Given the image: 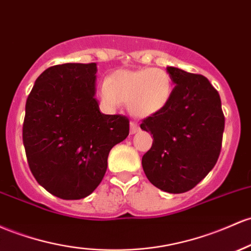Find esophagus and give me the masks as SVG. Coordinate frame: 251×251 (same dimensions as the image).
<instances>
[{"label": "esophagus", "instance_id": "34e87169", "mask_svg": "<svg viewBox=\"0 0 251 251\" xmlns=\"http://www.w3.org/2000/svg\"><path fill=\"white\" fill-rule=\"evenodd\" d=\"M139 131V126L137 125V123H134V121H131L130 124V133L131 134H134L137 133V132Z\"/></svg>", "mask_w": 251, "mask_h": 251}]
</instances>
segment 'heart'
<instances>
[{
  "mask_svg": "<svg viewBox=\"0 0 251 251\" xmlns=\"http://www.w3.org/2000/svg\"><path fill=\"white\" fill-rule=\"evenodd\" d=\"M99 94L111 107L127 103L134 117H151L163 111L173 96V81L167 71L156 68L117 70L101 83Z\"/></svg>",
  "mask_w": 251,
  "mask_h": 251,
  "instance_id": "heart-1",
  "label": "heart"
}]
</instances>
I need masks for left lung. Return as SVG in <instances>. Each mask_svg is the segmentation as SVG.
I'll list each match as a JSON object with an SVG mask.
<instances>
[{
    "mask_svg": "<svg viewBox=\"0 0 251 251\" xmlns=\"http://www.w3.org/2000/svg\"><path fill=\"white\" fill-rule=\"evenodd\" d=\"M176 84L163 111L143 120L140 128L153 137L143 156L148 180L161 191H191L216 166L225 118L220 96L207 78L168 67Z\"/></svg>",
    "mask_w": 251,
    "mask_h": 251,
    "instance_id": "left-lung-1",
    "label": "left lung"
}]
</instances>
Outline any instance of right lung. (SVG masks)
<instances>
[{
  "label": "right lung",
  "mask_w": 251,
  "mask_h": 251,
  "mask_svg": "<svg viewBox=\"0 0 251 251\" xmlns=\"http://www.w3.org/2000/svg\"><path fill=\"white\" fill-rule=\"evenodd\" d=\"M96 63L46 69L26 101L23 140L37 182L54 197L78 200L102 181L111 149L130 121L103 114L95 99Z\"/></svg>",
  "instance_id": "1"
}]
</instances>
